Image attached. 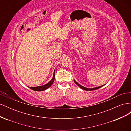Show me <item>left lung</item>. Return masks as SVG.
<instances>
[{"label": "left lung", "instance_id": "obj_1", "mask_svg": "<svg viewBox=\"0 0 131 131\" xmlns=\"http://www.w3.org/2000/svg\"><path fill=\"white\" fill-rule=\"evenodd\" d=\"M74 82H75V84H76L78 86H79L80 87V88H81V89H83V90H86V91H92V90H97V89H100V88H101V87H102L103 86H99V87H97V88H92V89H88V88H85V87H84V86H81V85H80V84H79L78 83L75 81V80H74Z\"/></svg>", "mask_w": 131, "mask_h": 131}]
</instances>
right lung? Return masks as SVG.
<instances>
[{"label": "right lung", "mask_w": 131, "mask_h": 131, "mask_svg": "<svg viewBox=\"0 0 131 131\" xmlns=\"http://www.w3.org/2000/svg\"><path fill=\"white\" fill-rule=\"evenodd\" d=\"M54 80V72L53 73V78L52 79V80H51L50 82H49L47 84L44 85H42L41 86H37V87H29V88L31 90H33L34 91H44L46 89H48L52 85L53 82Z\"/></svg>", "instance_id": "add662e5"}]
</instances>
